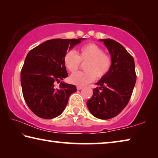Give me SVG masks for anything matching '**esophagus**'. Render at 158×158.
I'll return each mask as SVG.
<instances>
[{
	"mask_svg": "<svg viewBox=\"0 0 158 158\" xmlns=\"http://www.w3.org/2000/svg\"><path fill=\"white\" fill-rule=\"evenodd\" d=\"M82 88H83V86H81V85H77V90H81Z\"/></svg>",
	"mask_w": 158,
	"mask_h": 158,
	"instance_id": "esophagus-1",
	"label": "esophagus"
}]
</instances>
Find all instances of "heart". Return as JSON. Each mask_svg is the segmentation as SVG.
Listing matches in <instances>:
<instances>
[{
  "label": "heart",
  "mask_w": 158,
  "mask_h": 158,
  "mask_svg": "<svg viewBox=\"0 0 158 158\" xmlns=\"http://www.w3.org/2000/svg\"><path fill=\"white\" fill-rule=\"evenodd\" d=\"M63 62L67 69L71 73L78 69L80 63H85L84 66L85 72H77L69 77L72 84L83 85L93 81L95 77L97 79L105 77L111 66V58L104 53L102 48L90 43L80 47L77 54L74 51L67 52Z\"/></svg>",
  "instance_id": "1"
}]
</instances>
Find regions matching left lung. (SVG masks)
I'll return each instance as SVG.
<instances>
[{"mask_svg": "<svg viewBox=\"0 0 158 158\" xmlns=\"http://www.w3.org/2000/svg\"><path fill=\"white\" fill-rule=\"evenodd\" d=\"M107 48L111 66L93 89L87 106L93 116L106 120L116 116L123 111L132 95L136 79L135 60L123 46L111 39L100 40Z\"/></svg>", "mask_w": 158, "mask_h": 158, "instance_id": "obj_1", "label": "left lung"}]
</instances>
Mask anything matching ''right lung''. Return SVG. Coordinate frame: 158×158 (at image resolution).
<instances>
[{
  "label": "right lung",
  "instance_id": "1",
  "mask_svg": "<svg viewBox=\"0 0 158 158\" xmlns=\"http://www.w3.org/2000/svg\"><path fill=\"white\" fill-rule=\"evenodd\" d=\"M85 38L49 40L31 50L21 72L23 98L31 110L38 117L52 119L63 113L74 85L63 82L68 77L63 59L70 50ZM62 81L61 82V81ZM56 82H60L58 89Z\"/></svg>",
  "mask_w": 158,
  "mask_h": 158
}]
</instances>
